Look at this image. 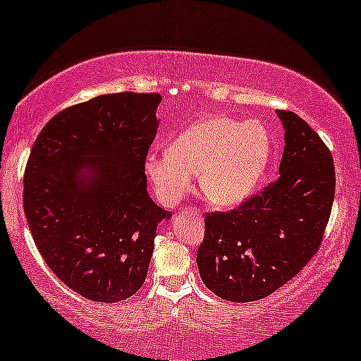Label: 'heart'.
Listing matches in <instances>:
<instances>
[{"label":"heart","instance_id":"heart-1","mask_svg":"<svg viewBox=\"0 0 361 361\" xmlns=\"http://www.w3.org/2000/svg\"><path fill=\"white\" fill-rule=\"evenodd\" d=\"M271 159V135L262 121L207 116L187 126L161 152L145 157V174L164 204H176L200 188L212 204L238 205L259 185Z\"/></svg>","mask_w":361,"mask_h":361}]
</instances>
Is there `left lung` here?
I'll return each instance as SVG.
<instances>
[{"label":"left lung","instance_id":"obj_1","mask_svg":"<svg viewBox=\"0 0 361 361\" xmlns=\"http://www.w3.org/2000/svg\"><path fill=\"white\" fill-rule=\"evenodd\" d=\"M279 178L228 214L205 217L197 265L205 286L228 302H255L279 290L315 255L334 202V162L320 137L291 111Z\"/></svg>","mask_w":361,"mask_h":361}]
</instances>
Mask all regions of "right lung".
Returning a JSON list of instances; mask_svg holds the SVG:
<instances>
[{"label": "right lung", "instance_id": "1", "mask_svg": "<svg viewBox=\"0 0 361 361\" xmlns=\"http://www.w3.org/2000/svg\"><path fill=\"white\" fill-rule=\"evenodd\" d=\"M159 94L97 96L51 118L23 178V211L47 267L87 300L116 303L147 277L161 209L145 156Z\"/></svg>", "mask_w": 361, "mask_h": 361}]
</instances>
